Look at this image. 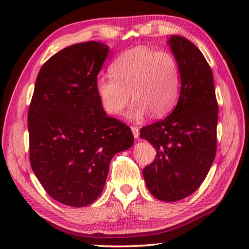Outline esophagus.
Listing matches in <instances>:
<instances>
[{"mask_svg":"<svg viewBox=\"0 0 249 249\" xmlns=\"http://www.w3.org/2000/svg\"><path fill=\"white\" fill-rule=\"evenodd\" d=\"M130 129H132L134 137L138 140L140 138V129H138V127H136V126H130Z\"/></svg>","mask_w":249,"mask_h":249,"instance_id":"esophagus-1","label":"esophagus"}]
</instances>
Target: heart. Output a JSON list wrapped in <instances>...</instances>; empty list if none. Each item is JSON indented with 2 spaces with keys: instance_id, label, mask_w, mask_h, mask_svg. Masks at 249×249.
Returning <instances> with one entry per match:
<instances>
[{
  "instance_id": "b5f03b06",
  "label": "heart",
  "mask_w": 249,
  "mask_h": 249,
  "mask_svg": "<svg viewBox=\"0 0 249 249\" xmlns=\"http://www.w3.org/2000/svg\"><path fill=\"white\" fill-rule=\"evenodd\" d=\"M112 78L96 80V93L104 111L120 115L129 102L130 116L141 119L147 112L160 117L169 113L178 101L181 70L177 58L167 50L138 46L126 50L109 67Z\"/></svg>"
}]
</instances>
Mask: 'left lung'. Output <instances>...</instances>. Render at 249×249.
Segmentation results:
<instances>
[{"instance_id": "8db88e82", "label": "left lung", "mask_w": 249, "mask_h": 249, "mask_svg": "<svg viewBox=\"0 0 249 249\" xmlns=\"http://www.w3.org/2000/svg\"><path fill=\"white\" fill-rule=\"evenodd\" d=\"M179 62L181 89L169 116L141 128V137L157 151L142 169L145 182L158 200L175 202L192 195L203 182L216 154L218 105L213 73L195 44L171 36Z\"/></svg>"}]
</instances>
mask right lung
I'll use <instances>...</instances> for the list:
<instances>
[{"label": "right lung", "mask_w": 249, "mask_h": 249, "mask_svg": "<svg viewBox=\"0 0 249 249\" xmlns=\"http://www.w3.org/2000/svg\"><path fill=\"white\" fill-rule=\"evenodd\" d=\"M108 48L69 46L45 62L28 108L29 161L46 192L60 203L87 206L102 193L112 158L134 142L130 128L108 117L96 93Z\"/></svg>", "instance_id": "1"}]
</instances>
